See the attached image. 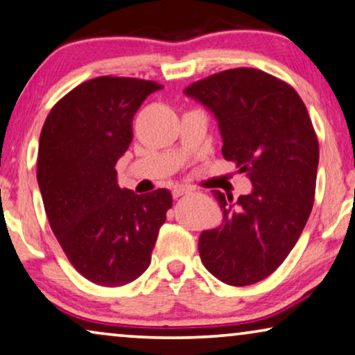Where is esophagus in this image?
<instances>
[{
  "label": "esophagus",
  "mask_w": 355,
  "mask_h": 355,
  "mask_svg": "<svg viewBox=\"0 0 355 355\" xmlns=\"http://www.w3.org/2000/svg\"><path fill=\"white\" fill-rule=\"evenodd\" d=\"M191 191H194L193 187H188V184H177V187H173V189H172V196L175 199H178L184 194H189Z\"/></svg>",
  "instance_id": "34e87169"
}]
</instances>
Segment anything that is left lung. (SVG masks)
<instances>
[{"mask_svg":"<svg viewBox=\"0 0 355 355\" xmlns=\"http://www.w3.org/2000/svg\"><path fill=\"white\" fill-rule=\"evenodd\" d=\"M184 94L215 114L225 159L253 184L237 200L215 189L223 223L200 234V260L228 285L260 282L292 252L313 210L319 141L308 110L290 84L257 68L215 73Z\"/></svg>","mask_w":355,"mask_h":355,"instance_id":"8db88e82","label":"left lung"}]
</instances>
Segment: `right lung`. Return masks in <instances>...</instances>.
<instances>
[{
  "mask_svg": "<svg viewBox=\"0 0 355 355\" xmlns=\"http://www.w3.org/2000/svg\"><path fill=\"white\" fill-rule=\"evenodd\" d=\"M162 89L139 78L98 76L79 84L47 114L36 178L49 225L73 268L102 287L140 277L151 261L172 194L118 187L116 162L129 148L132 119Z\"/></svg>",
  "mask_w": 355,
  "mask_h": 355,
  "instance_id": "1",
  "label": "right lung"
}]
</instances>
